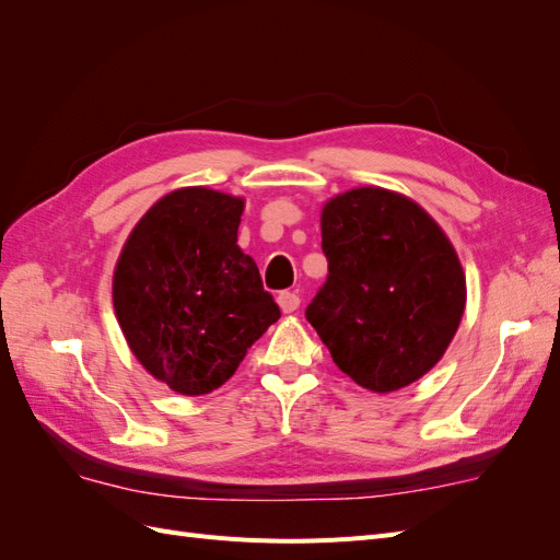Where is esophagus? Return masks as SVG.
Segmentation results:
<instances>
[{"label":"esophagus","mask_w":560,"mask_h":560,"mask_svg":"<svg viewBox=\"0 0 560 560\" xmlns=\"http://www.w3.org/2000/svg\"><path fill=\"white\" fill-rule=\"evenodd\" d=\"M278 303H280L282 313H294L301 306V299H299L296 292H280Z\"/></svg>","instance_id":"obj_1"}]
</instances>
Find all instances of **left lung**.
<instances>
[{"label": "left lung", "instance_id": "obj_1", "mask_svg": "<svg viewBox=\"0 0 560 560\" xmlns=\"http://www.w3.org/2000/svg\"><path fill=\"white\" fill-rule=\"evenodd\" d=\"M329 273L306 317L354 383L393 393L442 360L465 311V276L434 219L362 186L322 210Z\"/></svg>", "mask_w": 560, "mask_h": 560}]
</instances>
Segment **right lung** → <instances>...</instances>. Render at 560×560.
<instances>
[{"mask_svg":"<svg viewBox=\"0 0 560 560\" xmlns=\"http://www.w3.org/2000/svg\"><path fill=\"white\" fill-rule=\"evenodd\" d=\"M243 200L202 186L161 198L118 257L114 311L135 358L179 395H208L280 308L238 245Z\"/></svg>","mask_w":560,"mask_h":560,"instance_id":"obj_1","label":"right lung"}]
</instances>
